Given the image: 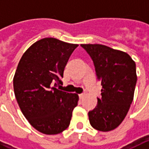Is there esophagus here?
Here are the masks:
<instances>
[{"label": "esophagus", "mask_w": 149, "mask_h": 149, "mask_svg": "<svg viewBox=\"0 0 149 149\" xmlns=\"http://www.w3.org/2000/svg\"><path fill=\"white\" fill-rule=\"evenodd\" d=\"M79 98L82 100V99H84V97L85 96V94H80V95H79Z\"/></svg>", "instance_id": "34e87169"}]
</instances>
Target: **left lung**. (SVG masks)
<instances>
[{"mask_svg": "<svg viewBox=\"0 0 149 149\" xmlns=\"http://www.w3.org/2000/svg\"><path fill=\"white\" fill-rule=\"evenodd\" d=\"M94 61L102 98L89 111V123L102 132L118 127L129 112L137 82L136 65L126 52L100 44H82Z\"/></svg>", "mask_w": 149, "mask_h": 149, "instance_id": "1", "label": "left lung"}]
</instances>
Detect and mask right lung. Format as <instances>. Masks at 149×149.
I'll return each mask as SVG.
<instances>
[{"mask_svg":"<svg viewBox=\"0 0 149 149\" xmlns=\"http://www.w3.org/2000/svg\"><path fill=\"white\" fill-rule=\"evenodd\" d=\"M77 44L44 38L23 54L13 78L15 99L32 127L48 135L58 134L70 123L79 95L57 89Z\"/></svg>","mask_w":149,"mask_h":149,"instance_id":"add662e5","label":"right lung"}]
</instances>
